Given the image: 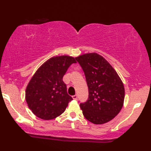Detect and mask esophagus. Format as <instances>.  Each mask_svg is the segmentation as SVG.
I'll use <instances>...</instances> for the list:
<instances>
[{"mask_svg":"<svg viewBox=\"0 0 151 151\" xmlns=\"http://www.w3.org/2000/svg\"><path fill=\"white\" fill-rule=\"evenodd\" d=\"M72 97H73V99L74 100H77V98H78L77 95H74V96H73Z\"/></svg>","mask_w":151,"mask_h":151,"instance_id":"esophagus-1","label":"esophagus"}]
</instances>
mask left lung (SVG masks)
I'll return each instance as SVG.
<instances>
[{"label": "left lung", "mask_w": 151, "mask_h": 151, "mask_svg": "<svg viewBox=\"0 0 151 151\" xmlns=\"http://www.w3.org/2000/svg\"><path fill=\"white\" fill-rule=\"evenodd\" d=\"M75 59L84 72L88 87V99L80 103L84 117L95 124L111 120L124 103V88L120 78L99 54H84Z\"/></svg>", "instance_id": "left-lung-1"}]
</instances>
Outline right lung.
<instances>
[{"instance_id": "right-lung-1", "label": "right lung", "mask_w": 151, "mask_h": 151, "mask_svg": "<svg viewBox=\"0 0 151 151\" xmlns=\"http://www.w3.org/2000/svg\"><path fill=\"white\" fill-rule=\"evenodd\" d=\"M75 63L74 57H54L34 74L27 87L25 96L29 109L37 117L52 120L64 112L73 98L68 94L63 76Z\"/></svg>"}]
</instances>
